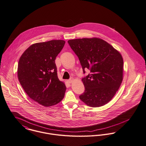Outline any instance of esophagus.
Segmentation results:
<instances>
[{
  "instance_id": "34e87169",
  "label": "esophagus",
  "mask_w": 146,
  "mask_h": 146,
  "mask_svg": "<svg viewBox=\"0 0 146 146\" xmlns=\"http://www.w3.org/2000/svg\"><path fill=\"white\" fill-rule=\"evenodd\" d=\"M73 81H74L73 79H71L68 80L67 81V82H68L69 84H71V83L73 82Z\"/></svg>"
}]
</instances>
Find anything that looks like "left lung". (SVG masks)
Returning a JSON list of instances; mask_svg holds the SVG:
<instances>
[{
  "mask_svg": "<svg viewBox=\"0 0 146 146\" xmlns=\"http://www.w3.org/2000/svg\"><path fill=\"white\" fill-rule=\"evenodd\" d=\"M79 57L80 64L90 74L82 79L85 92L80 99L95 108L108 103L118 90L123 79V59L111 44L99 38H84L68 40Z\"/></svg>",
  "mask_w": 146,
  "mask_h": 146,
  "instance_id": "1",
  "label": "left lung"
}]
</instances>
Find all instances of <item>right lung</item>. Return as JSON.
<instances>
[{
  "label": "right lung",
  "mask_w": 146,
  "mask_h": 146,
  "mask_svg": "<svg viewBox=\"0 0 146 146\" xmlns=\"http://www.w3.org/2000/svg\"><path fill=\"white\" fill-rule=\"evenodd\" d=\"M65 43L64 40L34 43L19 58V82L28 96L41 106H53L64 98L66 87L58 78L54 61Z\"/></svg>",
  "instance_id": "1"
}]
</instances>
